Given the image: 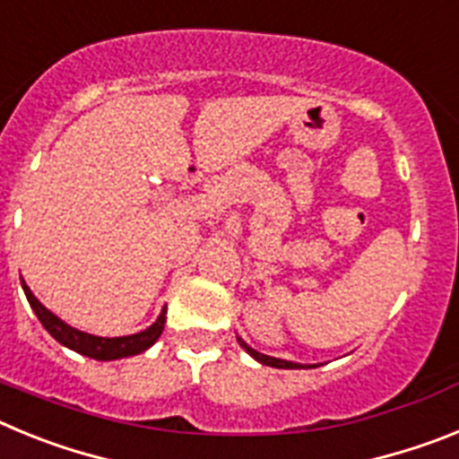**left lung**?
I'll return each instance as SVG.
<instances>
[{
	"instance_id": "1",
	"label": "left lung",
	"mask_w": 459,
	"mask_h": 459,
	"mask_svg": "<svg viewBox=\"0 0 459 459\" xmlns=\"http://www.w3.org/2000/svg\"><path fill=\"white\" fill-rule=\"evenodd\" d=\"M238 344H241L243 350L248 351L253 359H257L259 363H264V366H271V368H282V370H296V368H303L299 366V363H291V360H282V359H273V356H266V354H259V351H255L253 347H248V344L243 342L241 338H238Z\"/></svg>"
}]
</instances>
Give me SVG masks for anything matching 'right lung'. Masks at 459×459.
<instances>
[{
  "label": "right lung",
  "mask_w": 459,
  "mask_h": 459,
  "mask_svg": "<svg viewBox=\"0 0 459 459\" xmlns=\"http://www.w3.org/2000/svg\"><path fill=\"white\" fill-rule=\"evenodd\" d=\"M22 290L27 294V301H30L31 310L36 312V317L39 322L43 324L48 333L56 340V342H62L64 347L68 350L78 351V354L89 356V359H96V360H117V359H126V356H135L142 354L144 350H149L160 333H163L165 328V315H168V307H163L160 312V317L147 328V331H142V333L135 335H124V338H99V335H89L78 331V328L68 326L64 324L62 319L55 317L48 307H43L39 303L31 290L22 282Z\"/></svg>",
  "instance_id": "right-lung-1"
}]
</instances>
